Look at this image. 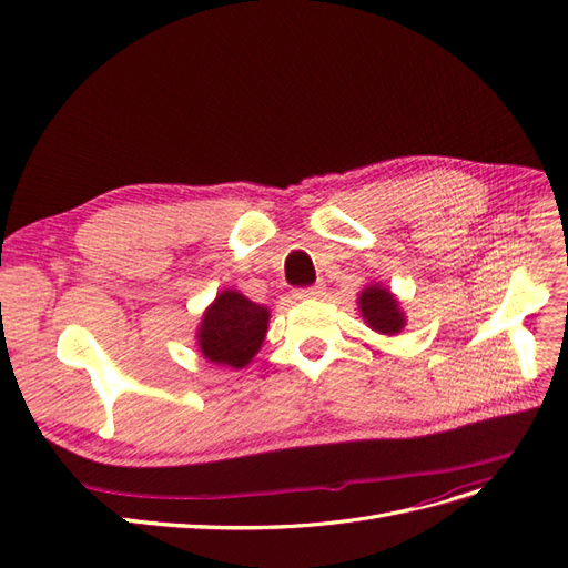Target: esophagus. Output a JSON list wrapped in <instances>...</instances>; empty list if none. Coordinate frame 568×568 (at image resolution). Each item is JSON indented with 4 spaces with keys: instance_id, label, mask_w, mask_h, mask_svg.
<instances>
[{
    "instance_id": "34e87169",
    "label": "esophagus",
    "mask_w": 568,
    "mask_h": 568,
    "mask_svg": "<svg viewBox=\"0 0 568 568\" xmlns=\"http://www.w3.org/2000/svg\"><path fill=\"white\" fill-rule=\"evenodd\" d=\"M322 294V284H315V286H303V288H296V298H317Z\"/></svg>"
}]
</instances>
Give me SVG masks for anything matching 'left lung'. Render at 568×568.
<instances>
[{
    "label": "left lung",
    "instance_id": "8db88e82",
    "mask_svg": "<svg viewBox=\"0 0 568 568\" xmlns=\"http://www.w3.org/2000/svg\"><path fill=\"white\" fill-rule=\"evenodd\" d=\"M359 313H363L372 329L382 334H398L405 324L398 301L393 298L388 288L382 286H369L359 294Z\"/></svg>",
    "mask_w": 568,
    "mask_h": 568
}]
</instances>
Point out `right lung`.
<instances>
[{
  "instance_id": "right-lung-1",
  "label": "right lung",
  "mask_w": 568,
  "mask_h": 568,
  "mask_svg": "<svg viewBox=\"0 0 568 568\" xmlns=\"http://www.w3.org/2000/svg\"><path fill=\"white\" fill-rule=\"evenodd\" d=\"M267 307L225 291L205 311L199 329V348L215 365L242 369L261 348L267 332Z\"/></svg>"
}]
</instances>
